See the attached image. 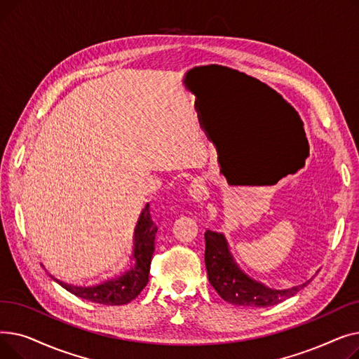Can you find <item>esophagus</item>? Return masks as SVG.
Returning <instances> with one entry per match:
<instances>
[{
    "instance_id": "obj_1",
    "label": "esophagus",
    "mask_w": 359,
    "mask_h": 359,
    "mask_svg": "<svg viewBox=\"0 0 359 359\" xmlns=\"http://www.w3.org/2000/svg\"><path fill=\"white\" fill-rule=\"evenodd\" d=\"M187 194H189V196H191L194 201L202 202V201L205 199V194H206L203 179L195 177V179L191 182L189 187H187Z\"/></svg>"
}]
</instances>
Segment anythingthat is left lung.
<instances>
[{"mask_svg": "<svg viewBox=\"0 0 359 359\" xmlns=\"http://www.w3.org/2000/svg\"><path fill=\"white\" fill-rule=\"evenodd\" d=\"M205 265L210 284L227 303L241 307H269L295 295L310 280L288 290H272L249 278L234 262L221 233H205Z\"/></svg>", "mask_w": 359, "mask_h": 359, "instance_id": "obj_1", "label": "left lung"}]
</instances>
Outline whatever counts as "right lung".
<instances>
[{
	"mask_svg": "<svg viewBox=\"0 0 359 359\" xmlns=\"http://www.w3.org/2000/svg\"><path fill=\"white\" fill-rule=\"evenodd\" d=\"M157 230V225L149 214V203H147L138 218L134 233V255L132 256L135 259V266H132L119 278L106 280L103 284L94 287H75L65 284V282L60 279H55L52 275L50 276L71 294L91 301V303L104 306L128 304L132 299L137 298L148 284V273L151 257H153L154 253Z\"/></svg>",
	"mask_w": 359,
	"mask_h": 359,
	"instance_id": "right-lung-1",
	"label": "right lung"
}]
</instances>
